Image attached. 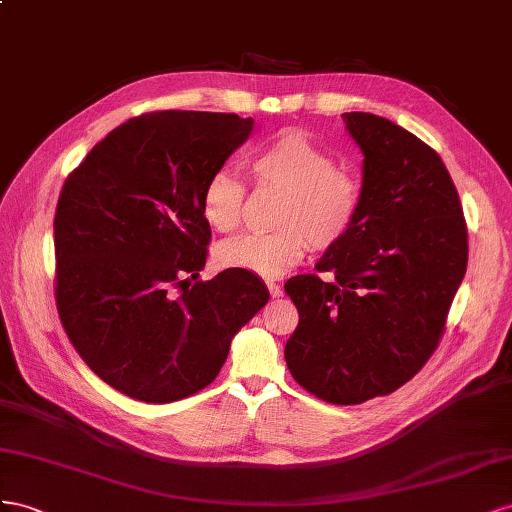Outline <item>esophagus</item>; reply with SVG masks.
<instances>
[{
	"label": "esophagus",
	"mask_w": 512,
	"mask_h": 512,
	"mask_svg": "<svg viewBox=\"0 0 512 512\" xmlns=\"http://www.w3.org/2000/svg\"><path fill=\"white\" fill-rule=\"evenodd\" d=\"M266 285H268V291H270V296L272 298H281L283 296V287L279 285V283H276V281H266Z\"/></svg>",
	"instance_id": "1"
}]
</instances>
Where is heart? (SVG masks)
<instances>
[{"instance_id":"1","label":"heart","mask_w":512,"mask_h":512,"mask_svg":"<svg viewBox=\"0 0 512 512\" xmlns=\"http://www.w3.org/2000/svg\"><path fill=\"white\" fill-rule=\"evenodd\" d=\"M248 169L259 184L285 191L276 214L281 229L225 240L216 251L223 266L279 276L302 259L306 240L326 251L352 231L362 203L360 182L309 137L296 130L272 137L248 158ZM244 195L238 175L216 171L203 186L201 214L216 231L229 233L242 223Z\"/></svg>"}]
</instances>
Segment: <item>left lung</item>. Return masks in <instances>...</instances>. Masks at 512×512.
Wrapping results in <instances>:
<instances>
[{"label":"left lung","instance_id":"left-lung-1","mask_svg":"<svg viewBox=\"0 0 512 512\" xmlns=\"http://www.w3.org/2000/svg\"><path fill=\"white\" fill-rule=\"evenodd\" d=\"M362 160L352 231L319 272L285 283L300 321L285 345L296 382L334 405L401 388L425 367L467 266V229L442 158L373 113H343Z\"/></svg>","mask_w":512,"mask_h":512}]
</instances>
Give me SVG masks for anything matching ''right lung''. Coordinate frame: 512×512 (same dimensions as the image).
I'll return each instance as SVG.
<instances>
[{
    "mask_svg": "<svg viewBox=\"0 0 512 512\" xmlns=\"http://www.w3.org/2000/svg\"><path fill=\"white\" fill-rule=\"evenodd\" d=\"M253 124L236 113H145L98 141L64 182L57 313L87 367L126 397L171 403L206 388L270 298L238 268L192 283L212 236L203 186Z\"/></svg>",
    "mask_w": 512,
    "mask_h": 512,
    "instance_id": "obj_1",
    "label": "right lung"
}]
</instances>
